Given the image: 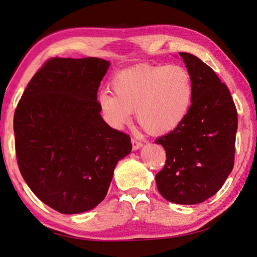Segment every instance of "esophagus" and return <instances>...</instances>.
Masks as SVG:
<instances>
[{
	"instance_id": "1",
	"label": "esophagus",
	"mask_w": 257,
	"mask_h": 257,
	"mask_svg": "<svg viewBox=\"0 0 257 257\" xmlns=\"http://www.w3.org/2000/svg\"><path fill=\"white\" fill-rule=\"evenodd\" d=\"M132 144H133V149H134V151H137V149H139V148L143 146V143H141V142L137 141V139H135V138L132 139Z\"/></svg>"
}]
</instances>
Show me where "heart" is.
I'll list each match as a JSON object with an SVG mask.
<instances>
[{
    "instance_id": "1",
    "label": "heart",
    "mask_w": 257,
    "mask_h": 257,
    "mask_svg": "<svg viewBox=\"0 0 257 257\" xmlns=\"http://www.w3.org/2000/svg\"><path fill=\"white\" fill-rule=\"evenodd\" d=\"M113 93H100L99 108L114 129L123 128L132 112L147 133L164 135L179 127L188 115L193 97L192 77L181 65L143 66L116 74Z\"/></svg>"
}]
</instances>
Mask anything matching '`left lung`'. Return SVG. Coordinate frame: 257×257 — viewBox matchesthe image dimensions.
I'll use <instances>...</instances> for the list:
<instances>
[{"instance_id":"left-lung-1","label":"left lung","mask_w":257,"mask_h":257,"mask_svg":"<svg viewBox=\"0 0 257 257\" xmlns=\"http://www.w3.org/2000/svg\"><path fill=\"white\" fill-rule=\"evenodd\" d=\"M179 54L192 77V104L183 122L155 142L166 151L155 179L170 202L197 204L216 194L234 167L238 118L229 90L212 68L192 54Z\"/></svg>"}]
</instances>
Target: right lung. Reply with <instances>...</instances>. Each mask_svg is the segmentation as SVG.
I'll list each match as a JSON object with an SVG mask.
<instances>
[{
	"label": "right lung",
	"mask_w": 257,
	"mask_h": 257,
	"mask_svg": "<svg viewBox=\"0 0 257 257\" xmlns=\"http://www.w3.org/2000/svg\"><path fill=\"white\" fill-rule=\"evenodd\" d=\"M110 62L50 58L28 83L13 120L18 165L41 201L65 214L95 208L114 167L129 155L128 135L102 119L96 101Z\"/></svg>",
	"instance_id": "obj_1"
}]
</instances>
